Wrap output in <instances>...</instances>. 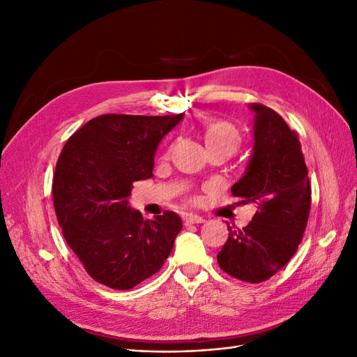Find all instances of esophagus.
I'll list each match as a JSON object with an SVG mask.
<instances>
[{"label":"esophagus","instance_id":"34e87169","mask_svg":"<svg viewBox=\"0 0 357 357\" xmlns=\"http://www.w3.org/2000/svg\"><path fill=\"white\" fill-rule=\"evenodd\" d=\"M183 222H185L186 225H193V223H202V222H204V218H201V215H198V214L185 213V214H183Z\"/></svg>","mask_w":357,"mask_h":357}]
</instances>
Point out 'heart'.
I'll list each match as a JSON object with an SVG mask.
<instances>
[{"label": "heart", "instance_id": "heart-1", "mask_svg": "<svg viewBox=\"0 0 357 357\" xmlns=\"http://www.w3.org/2000/svg\"><path fill=\"white\" fill-rule=\"evenodd\" d=\"M199 135L205 144V149H220L225 150L229 156L236 152V149L240 147L241 135L232 123L225 121H213L205 123Z\"/></svg>", "mask_w": 357, "mask_h": 357}]
</instances>
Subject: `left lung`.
Wrapping results in <instances>:
<instances>
[{"label": "left lung", "instance_id": "obj_1", "mask_svg": "<svg viewBox=\"0 0 357 357\" xmlns=\"http://www.w3.org/2000/svg\"><path fill=\"white\" fill-rule=\"evenodd\" d=\"M248 107L255 113L253 153L231 192L257 210L245 228L228 226L218 264L241 282L262 283L298 250L310 215L311 186L298 134L269 107Z\"/></svg>", "mask_w": 357, "mask_h": 357}]
</instances>
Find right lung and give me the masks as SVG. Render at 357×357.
Returning <instances> with one entry per match:
<instances>
[{
    "label": "right lung",
    "instance_id": "obj_1",
    "mask_svg": "<svg viewBox=\"0 0 357 357\" xmlns=\"http://www.w3.org/2000/svg\"><path fill=\"white\" fill-rule=\"evenodd\" d=\"M183 113L101 114L63 146L52 193L63 238L95 282L128 290L156 274L181 231L165 211L144 220L129 207L132 185L153 177L156 149Z\"/></svg>",
    "mask_w": 357,
    "mask_h": 357
}]
</instances>
